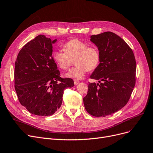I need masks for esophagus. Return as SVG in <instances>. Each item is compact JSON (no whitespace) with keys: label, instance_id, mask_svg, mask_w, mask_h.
<instances>
[{"label":"esophagus","instance_id":"obj_1","mask_svg":"<svg viewBox=\"0 0 153 153\" xmlns=\"http://www.w3.org/2000/svg\"><path fill=\"white\" fill-rule=\"evenodd\" d=\"M74 84L75 85H77V84L79 82V81L78 80H77V79H74Z\"/></svg>","mask_w":153,"mask_h":153}]
</instances>
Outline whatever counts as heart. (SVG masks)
Returning <instances> with one entry per match:
<instances>
[{
	"instance_id": "b5f03b06",
	"label": "heart",
	"mask_w": 153,
	"mask_h": 153,
	"mask_svg": "<svg viewBox=\"0 0 153 153\" xmlns=\"http://www.w3.org/2000/svg\"><path fill=\"white\" fill-rule=\"evenodd\" d=\"M63 50H56L53 52V58L60 69H69L72 59L75 58L76 65L65 74L66 77L81 79L87 71L97 68L100 62V51L96 47H89V45L78 39H72L64 45Z\"/></svg>"
}]
</instances>
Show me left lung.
I'll return each mask as SVG.
<instances>
[{"label":"left lung","mask_w":153,"mask_h":153,"mask_svg":"<svg viewBox=\"0 0 153 153\" xmlns=\"http://www.w3.org/2000/svg\"><path fill=\"white\" fill-rule=\"evenodd\" d=\"M90 40L98 47L101 60L89 77L102 82L89 84L84 105L90 115L106 117L128 101L135 84L136 62L132 49L114 33L92 35Z\"/></svg>","instance_id":"1"}]
</instances>
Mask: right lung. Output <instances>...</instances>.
Instances as JSON below:
<instances>
[{"label":"right lung","mask_w":153,"mask_h":153,"mask_svg":"<svg viewBox=\"0 0 153 153\" xmlns=\"http://www.w3.org/2000/svg\"><path fill=\"white\" fill-rule=\"evenodd\" d=\"M52 40L39 35L21 48L15 62L14 87L20 103L31 114L50 116L60 108L64 90L74 86L61 78L52 56Z\"/></svg>","instance_id":"add662e5"}]
</instances>
